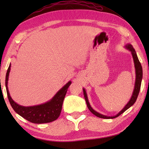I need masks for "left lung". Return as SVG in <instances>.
<instances>
[{
    "mask_svg": "<svg viewBox=\"0 0 149 149\" xmlns=\"http://www.w3.org/2000/svg\"><path fill=\"white\" fill-rule=\"evenodd\" d=\"M125 47L130 51L132 54V57H133L134 59V66H135V70H136V81H135V86H134V89L133 91V93H132V97L131 99L130 100L129 102H128L127 104L125 105V107L123 108V109L121 110V111L119 112L117 115H116L115 116H113V117H108V116L102 115V114L97 113L95 111H94L91 107L89 104V102L88 101V98H87V93L85 89L83 88V94H84V97L85 101H86L87 103V106L88 107V109L89 111H90L91 113H92L93 115H95L96 117H100V118H102V119H114V118H116L117 117H119V115H121L122 113H123L126 110H127L129 108L132 107V105L135 103V102L136 101V99L138 96V94H139L140 92V86H141V82H142V68L141 66V64H140L139 60H138L137 54H136V51L134 49L133 47H132V45L130 44H127L125 46Z\"/></svg>",
    "mask_w": 149,
    "mask_h": 149,
    "instance_id": "8db88e82",
    "label": "left lung"
}]
</instances>
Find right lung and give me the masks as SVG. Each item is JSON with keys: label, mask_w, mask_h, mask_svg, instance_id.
<instances>
[{"label": "right lung", "mask_w": 149, "mask_h": 149, "mask_svg": "<svg viewBox=\"0 0 149 149\" xmlns=\"http://www.w3.org/2000/svg\"><path fill=\"white\" fill-rule=\"evenodd\" d=\"M10 70H11V64H9L6 74L5 86L8 99L15 113L33 123H50L58 119L61 113L63 102L68 87L71 84V81H68L62 89H60L51 100L40 105L33 106V107H23L15 102L10 96L7 87Z\"/></svg>", "instance_id": "right-lung-1"}]
</instances>
